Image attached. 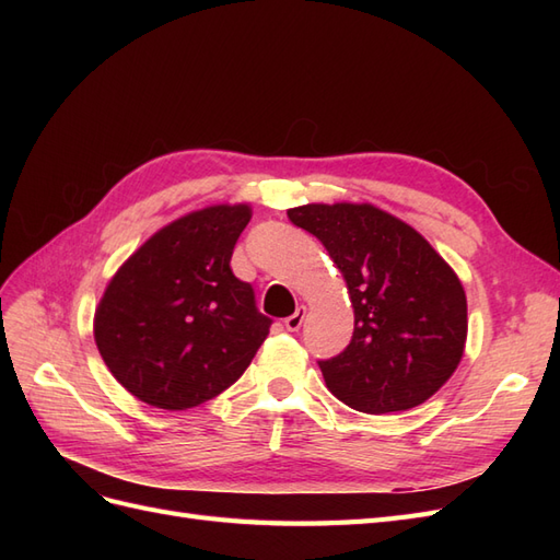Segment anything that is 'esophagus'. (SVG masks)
<instances>
[{
    "label": "esophagus",
    "instance_id": "34e87169",
    "mask_svg": "<svg viewBox=\"0 0 560 560\" xmlns=\"http://www.w3.org/2000/svg\"><path fill=\"white\" fill-rule=\"evenodd\" d=\"M303 319H306V306H299L294 315L284 317V329L287 331H299L301 325H303Z\"/></svg>",
    "mask_w": 560,
    "mask_h": 560
}]
</instances>
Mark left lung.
Wrapping results in <instances>:
<instances>
[{
    "instance_id": "obj_1",
    "label": "left lung",
    "mask_w": 560,
    "mask_h": 560,
    "mask_svg": "<svg viewBox=\"0 0 560 560\" xmlns=\"http://www.w3.org/2000/svg\"><path fill=\"white\" fill-rule=\"evenodd\" d=\"M287 217L327 247L354 308L348 348L317 362L331 395L376 416L430 399L460 364L467 338L453 268L416 229L366 202H311Z\"/></svg>"
}]
</instances>
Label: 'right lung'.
Here are the masks:
<instances>
[{
  "mask_svg": "<svg viewBox=\"0 0 560 560\" xmlns=\"http://www.w3.org/2000/svg\"><path fill=\"white\" fill-rule=\"evenodd\" d=\"M249 206H212L163 226L109 280L95 311V343L130 395L184 411L222 395L266 341L249 282L231 254Z\"/></svg>",
  "mask_w": 560,
  "mask_h": 560,
  "instance_id": "obj_1",
  "label": "right lung"
}]
</instances>
